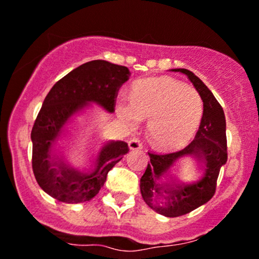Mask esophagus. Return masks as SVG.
I'll return each instance as SVG.
<instances>
[{
	"label": "esophagus",
	"instance_id": "1",
	"mask_svg": "<svg viewBox=\"0 0 259 259\" xmlns=\"http://www.w3.org/2000/svg\"><path fill=\"white\" fill-rule=\"evenodd\" d=\"M127 145H129L130 150H139V149L143 148V144H141V141L137 138L130 139L129 143H127Z\"/></svg>",
	"mask_w": 259,
	"mask_h": 259
}]
</instances>
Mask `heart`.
Instances as JSON below:
<instances>
[{"label": "heart", "instance_id": "obj_1", "mask_svg": "<svg viewBox=\"0 0 259 259\" xmlns=\"http://www.w3.org/2000/svg\"><path fill=\"white\" fill-rule=\"evenodd\" d=\"M116 109L130 127L149 119L151 143L160 149H174L184 145L196 133L203 103L195 89L172 78L159 77L138 84L132 97H119Z\"/></svg>", "mask_w": 259, "mask_h": 259}]
</instances>
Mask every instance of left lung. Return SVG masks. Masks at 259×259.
<instances>
[{"mask_svg":"<svg viewBox=\"0 0 259 259\" xmlns=\"http://www.w3.org/2000/svg\"><path fill=\"white\" fill-rule=\"evenodd\" d=\"M174 72L187 75L203 102V114L196 137L182 150L156 155L149 152L150 162L140 179V192L149 207L166 217H179L205 205L216 191L220 170L227 162L226 118L223 109L203 81L189 69ZM192 158L200 179L182 183L173 170L181 159Z\"/></svg>","mask_w":259,"mask_h":259,"instance_id":"8db88e82","label":"left lung"}]
</instances>
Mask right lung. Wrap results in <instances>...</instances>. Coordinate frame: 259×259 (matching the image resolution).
I'll return each mask as SVG.
<instances>
[{
    "label": "right lung",
    "instance_id": "obj_1",
    "mask_svg": "<svg viewBox=\"0 0 259 259\" xmlns=\"http://www.w3.org/2000/svg\"><path fill=\"white\" fill-rule=\"evenodd\" d=\"M129 77L124 65L97 59L79 65L52 87L31 133L32 167L46 194L67 203L92 200L104 185L109 170L129 151L125 141H104L91 166L79 170L57 149L75 116L92 104L113 113L116 93Z\"/></svg>",
    "mask_w": 259,
    "mask_h": 259
}]
</instances>
